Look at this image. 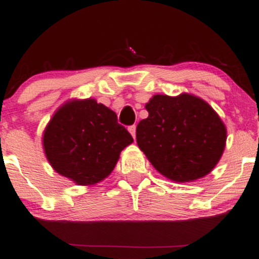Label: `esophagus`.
I'll return each mask as SVG.
<instances>
[{"label":"esophagus","instance_id":"esophagus-1","mask_svg":"<svg viewBox=\"0 0 259 259\" xmlns=\"http://www.w3.org/2000/svg\"><path fill=\"white\" fill-rule=\"evenodd\" d=\"M127 130H129V133L132 134V136H133V138L135 139V138H136V126H135V125H132V126H129V129H127Z\"/></svg>","mask_w":259,"mask_h":259}]
</instances>
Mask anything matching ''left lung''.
<instances>
[{
	"label": "left lung",
	"instance_id": "1",
	"mask_svg": "<svg viewBox=\"0 0 259 259\" xmlns=\"http://www.w3.org/2000/svg\"><path fill=\"white\" fill-rule=\"evenodd\" d=\"M148 117L136 127V141L154 169L185 183L208 175L222 157L227 127L199 96L157 94L146 104Z\"/></svg>",
	"mask_w": 259,
	"mask_h": 259
}]
</instances>
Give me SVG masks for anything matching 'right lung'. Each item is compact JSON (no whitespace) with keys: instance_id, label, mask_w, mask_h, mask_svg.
<instances>
[{"instance_id":"obj_1","label":"right lung","mask_w":259,"mask_h":259,"mask_svg":"<svg viewBox=\"0 0 259 259\" xmlns=\"http://www.w3.org/2000/svg\"><path fill=\"white\" fill-rule=\"evenodd\" d=\"M133 141L117 114L95 99L68 100L55 111L42 136L53 169L77 186L105 180Z\"/></svg>"}]
</instances>
